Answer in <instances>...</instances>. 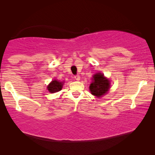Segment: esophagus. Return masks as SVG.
Wrapping results in <instances>:
<instances>
[{
    "mask_svg": "<svg viewBox=\"0 0 155 155\" xmlns=\"http://www.w3.org/2000/svg\"><path fill=\"white\" fill-rule=\"evenodd\" d=\"M74 78H75V79L76 80H80V77L79 75H75V76H74Z\"/></svg>",
    "mask_w": 155,
    "mask_h": 155,
    "instance_id": "esophagus-1",
    "label": "esophagus"
}]
</instances>
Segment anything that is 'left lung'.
<instances>
[{
    "label": "left lung",
    "instance_id": "obj_1",
    "mask_svg": "<svg viewBox=\"0 0 155 155\" xmlns=\"http://www.w3.org/2000/svg\"><path fill=\"white\" fill-rule=\"evenodd\" d=\"M93 78V81L90 85V92L94 96L101 97L109 91L110 87L109 80L101 73L95 74Z\"/></svg>",
    "mask_w": 155,
    "mask_h": 155
}]
</instances>
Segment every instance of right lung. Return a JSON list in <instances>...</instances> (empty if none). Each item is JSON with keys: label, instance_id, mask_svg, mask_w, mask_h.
I'll list each match as a JSON object with an SVG mask.
<instances>
[{"label": "right lung", "instance_id": "right-lung-1", "mask_svg": "<svg viewBox=\"0 0 155 155\" xmlns=\"http://www.w3.org/2000/svg\"><path fill=\"white\" fill-rule=\"evenodd\" d=\"M63 87V82H61L58 81V80H54L51 83L48 84L47 87L48 90L51 93H55L61 90Z\"/></svg>", "mask_w": 155, "mask_h": 155}]
</instances>
